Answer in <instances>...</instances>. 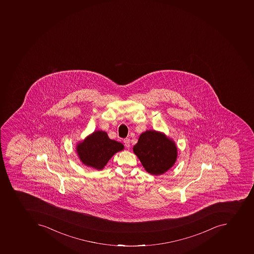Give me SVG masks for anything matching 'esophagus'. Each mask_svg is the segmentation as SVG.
I'll return each mask as SVG.
<instances>
[{"label": "esophagus", "mask_w": 254, "mask_h": 254, "mask_svg": "<svg viewBox=\"0 0 254 254\" xmlns=\"http://www.w3.org/2000/svg\"><path fill=\"white\" fill-rule=\"evenodd\" d=\"M125 146L126 148H129L130 147V140L128 138H126L124 140Z\"/></svg>", "instance_id": "esophagus-1"}]
</instances>
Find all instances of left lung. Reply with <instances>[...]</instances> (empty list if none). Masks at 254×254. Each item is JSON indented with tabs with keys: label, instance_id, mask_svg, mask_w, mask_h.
Segmentation results:
<instances>
[{
	"label": "left lung",
	"instance_id": "left-lung-1",
	"mask_svg": "<svg viewBox=\"0 0 254 254\" xmlns=\"http://www.w3.org/2000/svg\"><path fill=\"white\" fill-rule=\"evenodd\" d=\"M134 153L140 159L148 173L155 176L169 170L177 158V148L174 142L164 134L148 130L140 136Z\"/></svg>",
	"mask_w": 254,
	"mask_h": 254
}]
</instances>
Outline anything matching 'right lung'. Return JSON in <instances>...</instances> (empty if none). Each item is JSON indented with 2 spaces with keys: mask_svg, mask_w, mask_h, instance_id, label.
<instances>
[{
  "mask_svg": "<svg viewBox=\"0 0 254 254\" xmlns=\"http://www.w3.org/2000/svg\"><path fill=\"white\" fill-rule=\"evenodd\" d=\"M124 149L120 142L111 140L103 131H95L77 146V153L85 165L101 170L116 152Z\"/></svg>",
  "mask_w": 254,
  "mask_h": 254,
  "instance_id": "1",
  "label": "right lung"
}]
</instances>
